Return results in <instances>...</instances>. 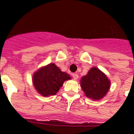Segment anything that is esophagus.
<instances>
[{"instance_id": "34e87169", "label": "esophagus", "mask_w": 134, "mask_h": 134, "mask_svg": "<svg viewBox=\"0 0 134 134\" xmlns=\"http://www.w3.org/2000/svg\"><path fill=\"white\" fill-rule=\"evenodd\" d=\"M72 76H73V79L74 80L78 79V78H79V75H78V74H76V73L73 74H72Z\"/></svg>"}]
</instances>
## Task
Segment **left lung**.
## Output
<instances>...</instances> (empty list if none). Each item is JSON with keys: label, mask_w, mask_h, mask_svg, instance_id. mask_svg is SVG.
<instances>
[{"label": "left lung", "mask_w": 134, "mask_h": 134, "mask_svg": "<svg viewBox=\"0 0 134 134\" xmlns=\"http://www.w3.org/2000/svg\"><path fill=\"white\" fill-rule=\"evenodd\" d=\"M80 81L85 95L94 101L103 99L110 88V81L108 76L95 67H92Z\"/></svg>", "instance_id": "left-lung-1"}]
</instances>
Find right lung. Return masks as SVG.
I'll list each match as a JSON object with an SVG mask.
<instances>
[{
  "label": "right lung",
  "mask_w": 134,
  "mask_h": 134,
  "mask_svg": "<svg viewBox=\"0 0 134 134\" xmlns=\"http://www.w3.org/2000/svg\"><path fill=\"white\" fill-rule=\"evenodd\" d=\"M71 79L69 74L62 71L54 63L39 68L32 75L35 89L43 97L55 95L64 82Z\"/></svg>",
  "instance_id": "1"
}]
</instances>
